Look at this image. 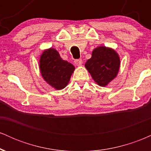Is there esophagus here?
Here are the masks:
<instances>
[{"mask_svg":"<svg viewBox=\"0 0 151 151\" xmlns=\"http://www.w3.org/2000/svg\"><path fill=\"white\" fill-rule=\"evenodd\" d=\"M74 64H75L77 66H78V67H81V66L82 65V60H81V59L76 60L75 61H74Z\"/></svg>","mask_w":151,"mask_h":151,"instance_id":"34e87169","label":"esophagus"}]
</instances>
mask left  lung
Wrapping results in <instances>:
<instances>
[{"instance_id":"obj_1","label":"left lung","mask_w":151,"mask_h":151,"mask_svg":"<svg viewBox=\"0 0 151 151\" xmlns=\"http://www.w3.org/2000/svg\"><path fill=\"white\" fill-rule=\"evenodd\" d=\"M120 65V58L115 50L99 46L92 51L91 58L85 63V68L99 86H106L116 77Z\"/></svg>"}]
</instances>
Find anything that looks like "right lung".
Instances as JSON below:
<instances>
[{
    "label": "right lung",
    "instance_id": "add662e5",
    "mask_svg": "<svg viewBox=\"0 0 151 151\" xmlns=\"http://www.w3.org/2000/svg\"><path fill=\"white\" fill-rule=\"evenodd\" d=\"M39 67L45 81L55 89L61 90L67 86L75 67L62 60L55 48L45 50L40 57Z\"/></svg>",
    "mask_w": 151,
    "mask_h": 151
}]
</instances>
